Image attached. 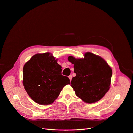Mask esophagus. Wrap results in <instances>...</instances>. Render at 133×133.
Wrapping results in <instances>:
<instances>
[{
    "label": "esophagus",
    "mask_w": 133,
    "mask_h": 133,
    "mask_svg": "<svg viewBox=\"0 0 133 133\" xmlns=\"http://www.w3.org/2000/svg\"><path fill=\"white\" fill-rule=\"evenodd\" d=\"M69 79H70V81H71V79H72V76L71 75H70L69 76Z\"/></svg>",
    "instance_id": "1"
}]
</instances>
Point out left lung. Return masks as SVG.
<instances>
[{
	"label": "left lung",
	"instance_id": "left-lung-1",
	"mask_svg": "<svg viewBox=\"0 0 133 133\" xmlns=\"http://www.w3.org/2000/svg\"><path fill=\"white\" fill-rule=\"evenodd\" d=\"M83 58L69 56L68 59L74 65V72L71 86L77 96L83 102L91 104L102 99L109 91L112 71L103 58L91 52Z\"/></svg>",
	"mask_w": 133,
	"mask_h": 133
}]
</instances>
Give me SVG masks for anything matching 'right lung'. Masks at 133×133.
I'll return each mask as SVG.
<instances>
[{
    "mask_svg": "<svg viewBox=\"0 0 133 133\" xmlns=\"http://www.w3.org/2000/svg\"><path fill=\"white\" fill-rule=\"evenodd\" d=\"M49 52L38 54L23 69V83L29 96L36 103L47 105L59 96L70 79L62 75V66Z\"/></svg>",
    "mask_w": 133,
    "mask_h": 133,
    "instance_id": "obj_1",
    "label": "right lung"
}]
</instances>
